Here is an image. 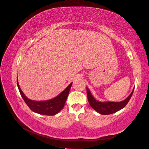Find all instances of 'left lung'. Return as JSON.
<instances>
[{
  "label": "left lung",
  "mask_w": 149,
  "mask_h": 149,
  "mask_svg": "<svg viewBox=\"0 0 149 149\" xmlns=\"http://www.w3.org/2000/svg\"><path fill=\"white\" fill-rule=\"evenodd\" d=\"M134 89L132 91L131 94H130V95L123 101L119 102H102L96 101L95 99L93 97L91 93H90L89 89L86 88L88 100L90 106L92 107L93 109L96 111L97 112H99V113L103 115H108V114L114 113V112L118 111L123 109V108H124L129 102L130 99L131 98V96L134 92Z\"/></svg>",
  "instance_id": "1"
}]
</instances>
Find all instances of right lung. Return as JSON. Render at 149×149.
I'll return each instance as SVG.
<instances>
[{
    "label": "right lung",
    "mask_w": 149,
    "mask_h": 149,
    "mask_svg": "<svg viewBox=\"0 0 149 149\" xmlns=\"http://www.w3.org/2000/svg\"><path fill=\"white\" fill-rule=\"evenodd\" d=\"M71 85L72 83L59 95L51 100L45 101H35L29 100L24 95L17 81V86L21 96L30 109L38 114L46 116L55 115L63 108L67 97L68 96Z\"/></svg>",
    "instance_id": "obj_1"
}]
</instances>
